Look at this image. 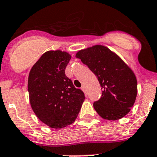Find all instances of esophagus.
Segmentation results:
<instances>
[{
  "instance_id": "34e87169",
  "label": "esophagus",
  "mask_w": 157,
  "mask_h": 157,
  "mask_svg": "<svg viewBox=\"0 0 157 157\" xmlns=\"http://www.w3.org/2000/svg\"><path fill=\"white\" fill-rule=\"evenodd\" d=\"M81 90H83V91L84 92V93H86V87H85L84 86H81Z\"/></svg>"
}]
</instances>
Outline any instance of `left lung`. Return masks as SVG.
I'll use <instances>...</instances> for the list:
<instances>
[{
  "label": "left lung",
  "mask_w": 157,
  "mask_h": 157,
  "mask_svg": "<svg viewBox=\"0 0 157 157\" xmlns=\"http://www.w3.org/2000/svg\"><path fill=\"white\" fill-rule=\"evenodd\" d=\"M96 76L102 96L93 103L98 114L107 120H118L130 112L137 93V79L132 70L113 52L94 45L76 54Z\"/></svg>",
  "instance_id": "left-lung-1"
}]
</instances>
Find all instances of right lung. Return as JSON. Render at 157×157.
<instances>
[{"instance_id":"1","label":"right lung","mask_w":157,"mask_h":157,"mask_svg":"<svg viewBox=\"0 0 157 157\" xmlns=\"http://www.w3.org/2000/svg\"><path fill=\"white\" fill-rule=\"evenodd\" d=\"M71 56L60 50L44 53L30 71L29 102L40 121L52 128H62L75 121L85 99L65 75Z\"/></svg>"}]
</instances>
